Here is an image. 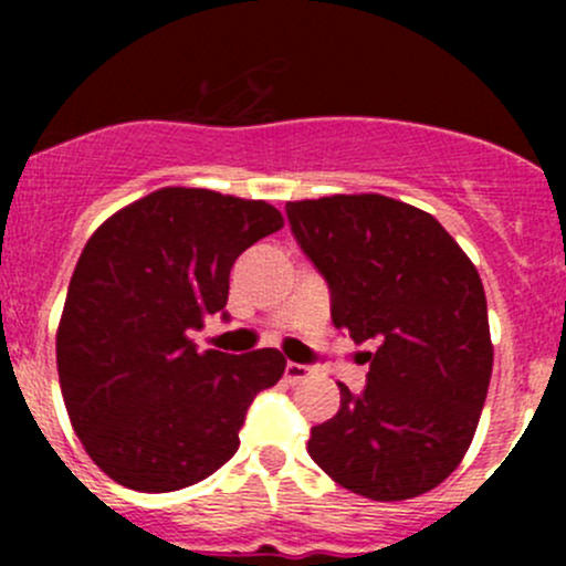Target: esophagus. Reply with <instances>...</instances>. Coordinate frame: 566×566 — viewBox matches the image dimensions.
<instances>
[{"mask_svg": "<svg viewBox=\"0 0 566 566\" xmlns=\"http://www.w3.org/2000/svg\"><path fill=\"white\" fill-rule=\"evenodd\" d=\"M308 375H311V367L297 365V361H287V367H284V378H287V382H292V386L303 382Z\"/></svg>", "mask_w": 566, "mask_h": 566, "instance_id": "34e87169", "label": "esophagus"}]
</instances>
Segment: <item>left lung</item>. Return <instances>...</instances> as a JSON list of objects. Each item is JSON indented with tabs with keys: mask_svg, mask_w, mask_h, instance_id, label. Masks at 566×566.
<instances>
[{
	"mask_svg": "<svg viewBox=\"0 0 566 566\" xmlns=\"http://www.w3.org/2000/svg\"><path fill=\"white\" fill-rule=\"evenodd\" d=\"M301 250L327 279L333 324L369 343L367 386L311 428L308 454L369 500H409L469 452L492 375L476 265L441 223L380 193L287 201Z\"/></svg>",
	"mask_w": 566,
	"mask_h": 566,
	"instance_id": "1",
	"label": "left lung"
}]
</instances>
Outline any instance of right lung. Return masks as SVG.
I'll use <instances>...</instances> for the list:
<instances>
[{"mask_svg": "<svg viewBox=\"0 0 566 566\" xmlns=\"http://www.w3.org/2000/svg\"><path fill=\"white\" fill-rule=\"evenodd\" d=\"M282 226L269 201L170 186L84 244L57 324V378L76 437L116 484L184 490L239 450L247 407L287 359L199 354L191 333L229 316L233 261Z\"/></svg>", "mask_w": 566, "mask_h": 566, "instance_id": "1", "label": "right lung"}]
</instances>
